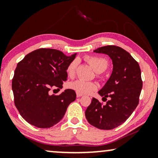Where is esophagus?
Listing matches in <instances>:
<instances>
[{
	"label": "esophagus",
	"mask_w": 158,
	"mask_h": 158,
	"mask_svg": "<svg viewBox=\"0 0 158 158\" xmlns=\"http://www.w3.org/2000/svg\"><path fill=\"white\" fill-rule=\"evenodd\" d=\"M76 96H77V98H80V97H81L82 96H83V94H79V93H76Z\"/></svg>",
	"instance_id": "esophagus-1"
}]
</instances>
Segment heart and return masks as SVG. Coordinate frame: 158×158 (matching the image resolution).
Instances as JSON below:
<instances>
[{
	"instance_id": "heart-1",
	"label": "heart",
	"mask_w": 158,
	"mask_h": 158,
	"mask_svg": "<svg viewBox=\"0 0 158 158\" xmlns=\"http://www.w3.org/2000/svg\"><path fill=\"white\" fill-rule=\"evenodd\" d=\"M86 60L89 62L90 65L92 66V68L97 73L104 72L109 66L107 60L102 57H86ZM77 62H78L77 60L75 59L70 62V64H68V68H67V73H68L69 77H72L75 75ZM69 87L81 94H89L96 90L98 88V85L94 82H88L82 79H78L71 82L69 84Z\"/></svg>"
}]
</instances>
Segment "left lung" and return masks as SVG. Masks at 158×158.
Segmentation results:
<instances>
[{
    "label": "left lung",
    "mask_w": 158,
    "mask_h": 158,
    "mask_svg": "<svg viewBox=\"0 0 158 158\" xmlns=\"http://www.w3.org/2000/svg\"><path fill=\"white\" fill-rule=\"evenodd\" d=\"M94 52L105 54L112 60L111 76L98 91L103 98L110 99L102 105L93 98L85 114L92 126L109 130L122 124L137 106L142 88L141 70L130 54L119 47H99Z\"/></svg>",
    "instance_id": "obj_1"
}]
</instances>
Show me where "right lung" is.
I'll return each instance as SVG.
<instances>
[{"label": "right lung", "instance_id": "right-lung-1", "mask_svg": "<svg viewBox=\"0 0 158 158\" xmlns=\"http://www.w3.org/2000/svg\"><path fill=\"white\" fill-rule=\"evenodd\" d=\"M77 54L67 56L53 49H39L19 62L12 80L15 106L21 116L38 128H49L63 118L68 106L76 98L72 89L58 96L52 88H62L68 77L67 68Z\"/></svg>", "mask_w": 158, "mask_h": 158}]
</instances>
